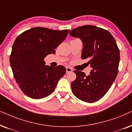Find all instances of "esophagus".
<instances>
[{
    "label": "esophagus",
    "instance_id": "esophagus-1",
    "mask_svg": "<svg viewBox=\"0 0 132 132\" xmlns=\"http://www.w3.org/2000/svg\"><path fill=\"white\" fill-rule=\"evenodd\" d=\"M66 71L67 73H71V72L73 71V70H72L71 68L67 67H66Z\"/></svg>",
    "mask_w": 132,
    "mask_h": 132
}]
</instances>
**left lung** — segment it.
<instances>
[{
    "instance_id": "1",
    "label": "left lung",
    "mask_w": 132,
    "mask_h": 132,
    "mask_svg": "<svg viewBox=\"0 0 132 132\" xmlns=\"http://www.w3.org/2000/svg\"><path fill=\"white\" fill-rule=\"evenodd\" d=\"M71 37L82 41V59H88L92 70L90 75L74 71L76 75L71 82L73 94L87 103L102 98L116 79L120 62V50L109 31L93 25H85L69 31Z\"/></svg>"
}]
</instances>
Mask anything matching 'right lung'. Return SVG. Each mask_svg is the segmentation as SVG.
<instances>
[{
    "label": "right lung",
    "instance_id": "right-lung-1",
    "mask_svg": "<svg viewBox=\"0 0 132 132\" xmlns=\"http://www.w3.org/2000/svg\"><path fill=\"white\" fill-rule=\"evenodd\" d=\"M68 30L35 27L15 39L10 65L16 82L27 96L34 99L48 96L65 74L64 67L46 65L44 59L49 54H55V49L66 38Z\"/></svg>",
    "mask_w": 132,
    "mask_h": 132
}]
</instances>
